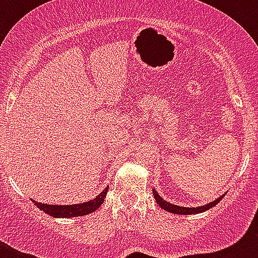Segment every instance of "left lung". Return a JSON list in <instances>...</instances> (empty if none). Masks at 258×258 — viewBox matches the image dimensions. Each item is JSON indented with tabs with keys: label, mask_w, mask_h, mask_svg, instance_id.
Listing matches in <instances>:
<instances>
[{
	"label": "left lung",
	"mask_w": 258,
	"mask_h": 258,
	"mask_svg": "<svg viewBox=\"0 0 258 258\" xmlns=\"http://www.w3.org/2000/svg\"><path fill=\"white\" fill-rule=\"evenodd\" d=\"M152 192H153V196H155L156 202H157V205L161 207V209L167 211V212H171V213H177V215H196V213L205 212V211L212 209L213 206H216V205H217L226 195V194L222 195V196H220L218 199H216L215 201L210 202V204H207V205H204V206L183 207V206H177V205H173V204H170V202L165 201V200H163L162 197L158 195V192L156 191L155 188H152Z\"/></svg>",
	"instance_id": "8db88e82"
}]
</instances>
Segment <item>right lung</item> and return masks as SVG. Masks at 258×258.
I'll return each mask as SVG.
<instances>
[{
    "instance_id": "right-lung-1",
    "label": "right lung",
    "mask_w": 258,
    "mask_h": 258,
    "mask_svg": "<svg viewBox=\"0 0 258 258\" xmlns=\"http://www.w3.org/2000/svg\"><path fill=\"white\" fill-rule=\"evenodd\" d=\"M108 186L97 195V197L93 200H90L83 204H76V205H47V204H41V202L35 201L32 200L33 204L38 207L41 211H43L47 215L52 216L56 218H69V217H77V216H86L91 212H95L101 205L103 204L107 195Z\"/></svg>"
}]
</instances>
